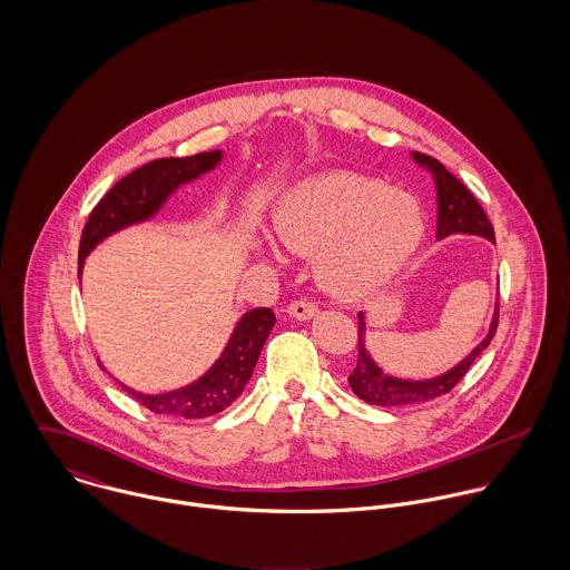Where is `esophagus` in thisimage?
I'll return each instance as SVG.
<instances>
[{"label":"esophagus","instance_id":"1","mask_svg":"<svg viewBox=\"0 0 570 570\" xmlns=\"http://www.w3.org/2000/svg\"><path fill=\"white\" fill-rule=\"evenodd\" d=\"M287 314L296 321H312L318 314V305L307 298H298L287 307Z\"/></svg>","mask_w":570,"mask_h":570}]
</instances>
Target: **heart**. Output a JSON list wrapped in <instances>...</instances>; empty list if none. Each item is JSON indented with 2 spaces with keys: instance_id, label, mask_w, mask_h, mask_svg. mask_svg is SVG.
Masks as SVG:
<instances>
[{
  "instance_id": "b5f03b06",
  "label": "heart",
  "mask_w": 570,
  "mask_h": 570,
  "mask_svg": "<svg viewBox=\"0 0 570 570\" xmlns=\"http://www.w3.org/2000/svg\"><path fill=\"white\" fill-rule=\"evenodd\" d=\"M276 242L316 254L321 283L337 296L364 294L389 281L421 244L423 213L407 193L382 181L333 173L294 186L272 217ZM278 258L276 252H272Z\"/></svg>"
}]
</instances>
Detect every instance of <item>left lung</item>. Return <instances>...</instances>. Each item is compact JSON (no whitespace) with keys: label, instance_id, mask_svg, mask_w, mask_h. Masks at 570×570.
Segmentation results:
<instances>
[{"label":"left lung","instance_id":"8db88e82","mask_svg":"<svg viewBox=\"0 0 570 570\" xmlns=\"http://www.w3.org/2000/svg\"><path fill=\"white\" fill-rule=\"evenodd\" d=\"M412 158H414V163L425 166L434 175L436 204H439L436 239L463 233V235H479L489 242H495L493 226H491L483 206L468 190V186L461 179H456L439 160H434L425 154H419V151H412ZM498 309H500V305L495 303V312H493L485 340L461 364H456L452 371H448L439 377L423 380V382L400 380V377L382 373V368L371 360V355L364 348L366 323H364V314H357V364H355L353 373L348 375L351 391L366 404L384 407L423 404V402H430V400H436V397L450 393L465 377V373L470 371L474 360L488 348L489 342L495 333V326H498Z\"/></svg>","mask_w":570,"mask_h":570}]
</instances>
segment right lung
Masks as SVG:
<instances>
[{
	"instance_id": "right-lung-1",
	"label": "right lung",
	"mask_w": 570,
	"mask_h": 570,
	"mask_svg": "<svg viewBox=\"0 0 570 570\" xmlns=\"http://www.w3.org/2000/svg\"><path fill=\"white\" fill-rule=\"evenodd\" d=\"M222 160V151L197 154L190 158H163L145 164L120 181L111 186V190L94 206L89 219L82 228L79 245V276H81L82 258L111 233L145 222L160 210L166 197L179 186L186 184L202 173L215 168ZM276 323V316L269 307H256L247 312L235 328L228 346L215 366L179 391H170L164 395H142L120 384L136 402L149 407L156 414H175L184 419H204L213 416L237 402L244 393L247 380L252 377L254 364L261 355V348Z\"/></svg>"
}]
</instances>
